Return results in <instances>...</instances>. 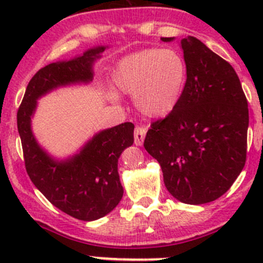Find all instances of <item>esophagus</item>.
<instances>
[{"label":"esophagus","mask_w":263,"mask_h":263,"mask_svg":"<svg viewBox=\"0 0 263 263\" xmlns=\"http://www.w3.org/2000/svg\"><path fill=\"white\" fill-rule=\"evenodd\" d=\"M146 132H147V128L146 127H140L137 126L136 128H135V144L139 145V146H141L142 144H144V140H145V136H146Z\"/></svg>","instance_id":"34e87169"}]
</instances>
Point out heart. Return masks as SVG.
Segmentation results:
<instances>
[{
	"label": "heart",
	"instance_id": "b5f03b06",
	"mask_svg": "<svg viewBox=\"0 0 263 263\" xmlns=\"http://www.w3.org/2000/svg\"><path fill=\"white\" fill-rule=\"evenodd\" d=\"M188 67L181 52L173 48H146L122 58L113 81L119 91L134 95L144 115L164 117L173 112L182 99ZM109 99L117 100L115 91Z\"/></svg>",
	"mask_w": 263,
	"mask_h": 263
}]
</instances>
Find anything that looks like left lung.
<instances>
[{"label":"left lung","mask_w":263,"mask_h":263,"mask_svg":"<svg viewBox=\"0 0 263 263\" xmlns=\"http://www.w3.org/2000/svg\"><path fill=\"white\" fill-rule=\"evenodd\" d=\"M181 46L188 67L182 99L151 123L144 146L160 164L169 193L202 205L224 195L245 168L248 103L229 62L195 36Z\"/></svg>","instance_id":"1"}]
</instances>
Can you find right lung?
<instances>
[{"mask_svg":"<svg viewBox=\"0 0 263 263\" xmlns=\"http://www.w3.org/2000/svg\"><path fill=\"white\" fill-rule=\"evenodd\" d=\"M104 47L86 50L71 61L41 68L29 81L17 110V129L26 173L52 205L75 219L91 221L109 214L121 201L118 158L134 144L131 122L95 135L79 154L67 160L50 158L36 142L30 121L36 99L55 87L92 80V65Z\"/></svg>","mask_w":263,"mask_h":263,"instance_id":"add662e5","label":"right lung"}]
</instances>
